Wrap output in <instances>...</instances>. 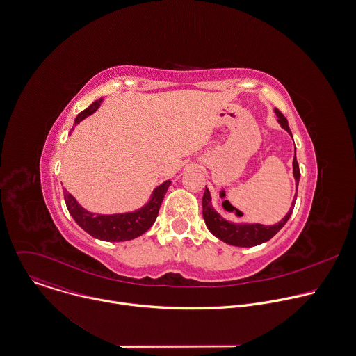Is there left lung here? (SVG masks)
Instances as JSON below:
<instances>
[{
	"mask_svg": "<svg viewBox=\"0 0 356 356\" xmlns=\"http://www.w3.org/2000/svg\"><path fill=\"white\" fill-rule=\"evenodd\" d=\"M275 112L279 118L277 122L280 123V126L286 131H289V134L293 137L291 130L289 127V122L284 118V115L277 109H275ZM293 173H294V179H296V190H298L301 173H300V166H298L296 155H294V161H293ZM296 200H297V193H296V197L290 207V211L276 225L265 226V225H259V223H234V222L226 220L223 216H220L215 211V208L212 207V198H211L209 190L205 187V193L202 197V215H204V220H205V225L209 229V232L215 237L222 240L223 243L234 245V247H255V245L269 241L287 223V220L290 219V216L293 213Z\"/></svg>",
	"mask_w": 356,
	"mask_h": 356,
	"instance_id": "1",
	"label": "left lung"
}]
</instances>
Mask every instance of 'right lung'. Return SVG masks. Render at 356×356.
<instances>
[{
	"mask_svg": "<svg viewBox=\"0 0 356 356\" xmlns=\"http://www.w3.org/2000/svg\"><path fill=\"white\" fill-rule=\"evenodd\" d=\"M101 102H102V98L94 101L87 109L81 111L76 116L74 124H79L83 119L94 113L99 108ZM170 183H172L170 180H166L161 186H158L152 191L149 201L140 209H136L133 212L115 213V215H99V213L88 212L76 201V198L72 194L66 191V188H63V197H65V202L69 213L84 232H87L94 238L118 243V241H127V240L137 238L154 225Z\"/></svg>",
	"mask_w": 356,
	"mask_h": 356,
	"instance_id": "right-lung-1",
	"label": "right lung"
}]
</instances>
